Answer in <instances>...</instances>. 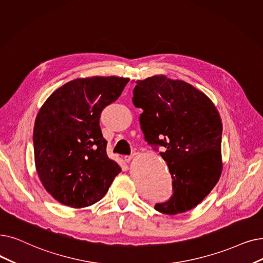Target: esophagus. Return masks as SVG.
Returning <instances> with one entry per match:
<instances>
[{
  "instance_id": "1",
  "label": "esophagus",
  "mask_w": 263,
  "mask_h": 263,
  "mask_svg": "<svg viewBox=\"0 0 263 263\" xmlns=\"http://www.w3.org/2000/svg\"><path fill=\"white\" fill-rule=\"evenodd\" d=\"M132 158H133V156H132V155H127V156H124V157H123V159H124V161H125V162H130L131 160H132Z\"/></svg>"
}]
</instances>
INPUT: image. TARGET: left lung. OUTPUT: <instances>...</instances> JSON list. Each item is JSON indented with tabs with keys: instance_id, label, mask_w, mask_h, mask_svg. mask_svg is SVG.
<instances>
[{
	"instance_id": "obj_1",
	"label": "left lung",
	"mask_w": 263,
	"mask_h": 263,
	"mask_svg": "<svg viewBox=\"0 0 263 263\" xmlns=\"http://www.w3.org/2000/svg\"><path fill=\"white\" fill-rule=\"evenodd\" d=\"M133 104L143 109L141 129L148 145L158 151L172 176L173 195L156 203L163 214L187 212L206 197L222 170V123L213 102L182 81L163 75L136 81Z\"/></svg>"
}]
</instances>
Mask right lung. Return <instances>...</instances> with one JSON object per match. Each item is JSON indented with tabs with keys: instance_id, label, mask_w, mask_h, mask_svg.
Listing matches in <instances>:
<instances>
[{
	"instance_id": "right-lung-1",
	"label": "right lung",
	"mask_w": 263,
	"mask_h": 263,
	"mask_svg": "<svg viewBox=\"0 0 263 263\" xmlns=\"http://www.w3.org/2000/svg\"><path fill=\"white\" fill-rule=\"evenodd\" d=\"M129 78H77L60 87L40 109L33 130L34 159L43 186L60 203L90 206L105 196L120 166L106 154L101 112Z\"/></svg>"
}]
</instances>
